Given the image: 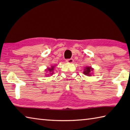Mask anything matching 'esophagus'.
<instances>
[{
  "label": "esophagus",
  "mask_w": 130,
  "mask_h": 130,
  "mask_svg": "<svg viewBox=\"0 0 130 130\" xmlns=\"http://www.w3.org/2000/svg\"><path fill=\"white\" fill-rule=\"evenodd\" d=\"M67 62L68 63H73V60L72 58H70V59H68V60H66Z\"/></svg>",
  "instance_id": "1"
}]
</instances>
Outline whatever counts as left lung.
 I'll list each match as a JSON object with an SVG mask.
<instances>
[{
    "label": "left lung",
    "mask_w": 130,
    "mask_h": 130,
    "mask_svg": "<svg viewBox=\"0 0 130 130\" xmlns=\"http://www.w3.org/2000/svg\"><path fill=\"white\" fill-rule=\"evenodd\" d=\"M93 68H92L91 67H85L83 73L85 75L88 76H91V74L92 73V72L93 71Z\"/></svg>",
    "instance_id": "8db88e82"
}]
</instances>
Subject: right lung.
Wrapping results in <instances>:
<instances>
[{
  "label": "right lung",
  "mask_w": 130,
  "mask_h": 130,
  "mask_svg": "<svg viewBox=\"0 0 130 130\" xmlns=\"http://www.w3.org/2000/svg\"><path fill=\"white\" fill-rule=\"evenodd\" d=\"M55 68V66H52L51 67H50V68H48L47 69H46V72H48V73H49L50 74V75H52V74H53V70H54V68ZM47 75L49 76V75L48 74H47Z\"/></svg>",
  "instance_id": "obj_1"
}]
</instances>
